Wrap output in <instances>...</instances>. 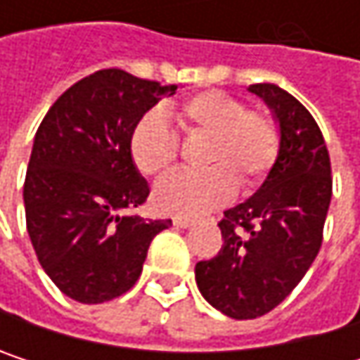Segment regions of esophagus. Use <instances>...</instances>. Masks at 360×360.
<instances>
[{
  "label": "esophagus",
  "mask_w": 360,
  "mask_h": 360,
  "mask_svg": "<svg viewBox=\"0 0 360 360\" xmlns=\"http://www.w3.org/2000/svg\"><path fill=\"white\" fill-rule=\"evenodd\" d=\"M173 225H175V227H181V229H187V227H191V225H193V219L175 217V219H173Z\"/></svg>",
  "instance_id": "esophagus-1"
}]
</instances>
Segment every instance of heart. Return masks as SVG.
<instances>
[{"instance_id": "obj_1", "label": "heart", "mask_w": 360, "mask_h": 360, "mask_svg": "<svg viewBox=\"0 0 360 360\" xmlns=\"http://www.w3.org/2000/svg\"><path fill=\"white\" fill-rule=\"evenodd\" d=\"M175 118L193 141H204L200 173H173L154 187V204L165 214L202 217L236 195V181L252 187L275 165L279 154V129L262 112L221 91H204L175 110ZM133 165L141 175L154 177L169 171L179 146L167 120L150 112L133 129L129 139Z\"/></svg>"}]
</instances>
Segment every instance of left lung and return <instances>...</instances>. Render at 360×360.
<instances>
[{
    "label": "left lung",
    "instance_id": "8db88e82",
    "mask_svg": "<svg viewBox=\"0 0 360 360\" xmlns=\"http://www.w3.org/2000/svg\"><path fill=\"white\" fill-rule=\"evenodd\" d=\"M248 91L279 124V154L266 179L219 223L223 248L195 264L200 294L231 319H256L283 302L319 254L331 202V165L311 112L273 83Z\"/></svg>",
    "mask_w": 360,
    "mask_h": 360
}]
</instances>
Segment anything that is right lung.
I'll list each match as a JSON object with an SVG mask.
<instances>
[{
    "mask_svg": "<svg viewBox=\"0 0 360 360\" xmlns=\"http://www.w3.org/2000/svg\"><path fill=\"white\" fill-rule=\"evenodd\" d=\"M177 85L98 70L66 89L37 129L25 179L27 231L62 294L100 304L129 292L152 240L169 221L127 210L150 195L129 139L143 114Z\"/></svg>",
    "mask_w": 360,
    "mask_h": 360,
    "instance_id": "1",
    "label": "right lung"
}]
</instances>
